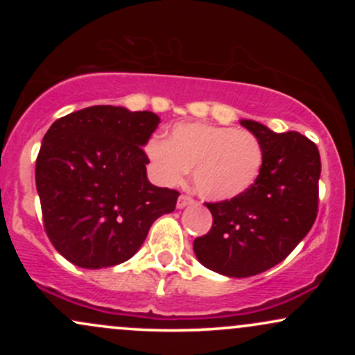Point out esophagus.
<instances>
[{"mask_svg":"<svg viewBox=\"0 0 355 355\" xmlns=\"http://www.w3.org/2000/svg\"><path fill=\"white\" fill-rule=\"evenodd\" d=\"M191 203H193V198L189 197V195H180L177 202V209H185V207L191 205Z\"/></svg>","mask_w":355,"mask_h":355,"instance_id":"34e87169","label":"esophagus"}]
</instances>
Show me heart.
<instances>
[{"instance_id": "heart-1", "label": "heart", "mask_w": 355, "mask_h": 355, "mask_svg": "<svg viewBox=\"0 0 355 355\" xmlns=\"http://www.w3.org/2000/svg\"><path fill=\"white\" fill-rule=\"evenodd\" d=\"M145 153L165 185H178L193 168L195 189L214 202L250 190L263 165L262 145L254 133L207 123L175 125L168 141L152 138Z\"/></svg>"}]
</instances>
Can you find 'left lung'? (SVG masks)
Returning a JSON list of instances; mask_svg holds the SVG:
<instances>
[{
	"mask_svg": "<svg viewBox=\"0 0 355 355\" xmlns=\"http://www.w3.org/2000/svg\"><path fill=\"white\" fill-rule=\"evenodd\" d=\"M240 125L262 145V172L240 197L207 203L214 225L195 239L193 252L203 267L243 279L282 262L312 229L320 155L313 141L297 132L275 133L254 120Z\"/></svg>",
	"mask_w": 355,
	"mask_h": 355,
	"instance_id": "1",
	"label": "left lung"
}]
</instances>
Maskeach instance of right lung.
<instances>
[{
    "label": "right lung",
    "mask_w": 355,
    "mask_h": 355,
    "mask_svg": "<svg viewBox=\"0 0 355 355\" xmlns=\"http://www.w3.org/2000/svg\"><path fill=\"white\" fill-rule=\"evenodd\" d=\"M160 123L153 112L96 105L61 116L43 137L36 190L56 250L83 268L132 259L178 191L146 177L144 148Z\"/></svg>",
    "instance_id": "obj_1"
}]
</instances>
